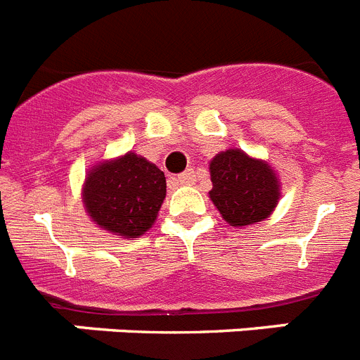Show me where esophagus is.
Returning a JSON list of instances; mask_svg holds the SVG:
<instances>
[{
	"mask_svg": "<svg viewBox=\"0 0 360 360\" xmlns=\"http://www.w3.org/2000/svg\"><path fill=\"white\" fill-rule=\"evenodd\" d=\"M176 182L180 184V186H193V184H195V171H193V169L184 171L182 174H178Z\"/></svg>",
	"mask_w": 360,
	"mask_h": 360,
	"instance_id": "esophagus-1",
	"label": "esophagus"
}]
</instances>
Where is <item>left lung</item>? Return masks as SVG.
I'll return each instance as SVG.
<instances>
[{
	"mask_svg": "<svg viewBox=\"0 0 360 360\" xmlns=\"http://www.w3.org/2000/svg\"><path fill=\"white\" fill-rule=\"evenodd\" d=\"M210 198L229 226L262 222L281 200V180L266 160L242 149H226L210 162Z\"/></svg>",
	"mask_w": 360,
	"mask_h": 360,
	"instance_id": "left-lung-1",
	"label": "left lung"
}]
</instances>
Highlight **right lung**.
Masks as SVG:
<instances>
[{
	"instance_id": "right-lung-1",
	"label": "right lung",
	"mask_w": 360,
	"mask_h": 360,
	"mask_svg": "<svg viewBox=\"0 0 360 360\" xmlns=\"http://www.w3.org/2000/svg\"><path fill=\"white\" fill-rule=\"evenodd\" d=\"M165 193L164 173L153 162L129 150L89 167L82 202L100 229L133 240L156 222Z\"/></svg>"
}]
</instances>
